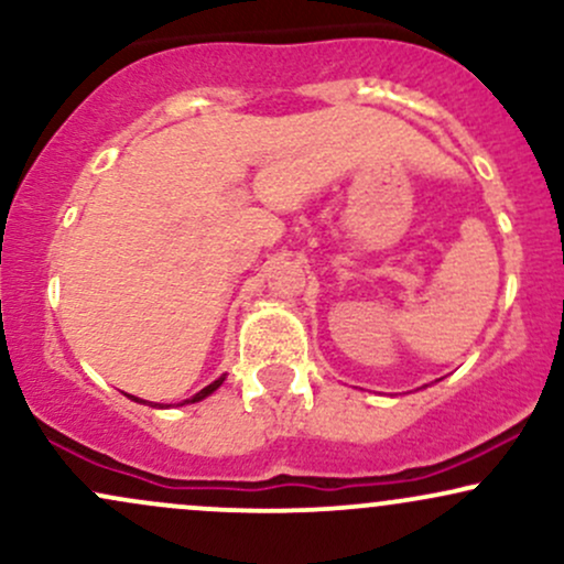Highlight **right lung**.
Listing matches in <instances>:
<instances>
[{"instance_id":"right-lung-1","label":"right lung","mask_w":564,"mask_h":564,"mask_svg":"<svg viewBox=\"0 0 564 564\" xmlns=\"http://www.w3.org/2000/svg\"><path fill=\"white\" fill-rule=\"evenodd\" d=\"M223 381H225V377H219L217 381H212V384H209V387H204V390H200V392H196V394H193V398H191V400H185V403H198V400L209 398V394H212V392H215V390H217V387H219V384H223ZM129 398H132V394H129ZM134 400H138V398H134ZM140 403H142V400H140Z\"/></svg>"}]
</instances>
